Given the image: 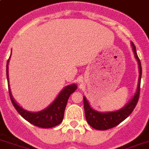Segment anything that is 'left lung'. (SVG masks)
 Segmentation results:
<instances>
[{
    "label": "left lung",
    "mask_w": 149,
    "mask_h": 149,
    "mask_svg": "<svg viewBox=\"0 0 149 149\" xmlns=\"http://www.w3.org/2000/svg\"><path fill=\"white\" fill-rule=\"evenodd\" d=\"M132 49H133L135 57L138 61L139 68V84L137 88V91L135 94L134 97L130 100L124 107L121 110H117L116 112H109V113H100L95 111L90 107L88 101L84 97V107L85 112V117L88 123L90 126H92L94 129L98 130H107L111 128L115 127L119 125L121 122L126 120L137 105L139 101L140 94V84H141V77H142V65L141 62L138 57L137 52H136V46L132 42Z\"/></svg>",
    "instance_id": "left-lung-1"
}]
</instances>
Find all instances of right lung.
Returning a JSON list of instances; mask_svg holds the SVG:
<instances>
[{
	"mask_svg": "<svg viewBox=\"0 0 149 149\" xmlns=\"http://www.w3.org/2000/svg\"><path fill=\"white\" fill-rule=\"evenodd\" d=\"M10 59V58H9ZM9 59L7 62V78L8 81V63ZM77 86L75 84H71L64 88L55 101L45 110H42L37 113H31L23 110L18 104L14 101L10 94V90H8L10 98L13 104V107L20 114L26 121L40 128H52L60 124L63 120L64 113L65 110L66 104L70 95L75 91Z\"/></svg>",
	"mask_w": 149,
	"mask_h": 149,
	"instance_id": "1",
	"label": "right lung"
}]
</instances>
